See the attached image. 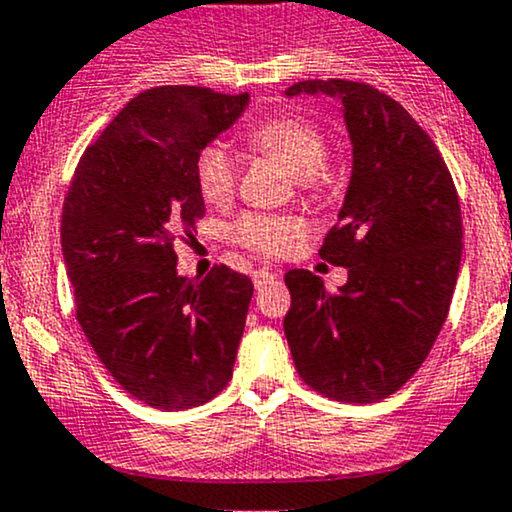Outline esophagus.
I'll return each mask as SVG.
<instances>
[{
	"instance_id": "1",
	"label": "esophagus",
	"mask_w": 512,
	"mask_h": 512,
	"mask_svg": "<svg viewBox=\"0 0 512 512\" xmlns=\"http://www.w3.org/2000/svg\"><path fill=\"white\" fill-rule=\"evenodd\" d=\"M276 279V272H269V269H255V274H252V281H255V289H262V286L272 284Z\"/></svg>"
}]
</instances>
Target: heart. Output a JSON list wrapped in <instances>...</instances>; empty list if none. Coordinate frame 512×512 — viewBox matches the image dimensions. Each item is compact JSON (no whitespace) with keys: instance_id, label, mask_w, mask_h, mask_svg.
Returning <instances> with one entry per match:
<instances>
[{"instance_id":"obj_1","label":"heart","mask_w":512,"mask_h":512,"mask_svg":"<svg viewBox=\"0 0 512 512\" xmlns=\"http://www.w3.org/2000/svg\"><path fill=\"white\" fill-rule=\"evenodd\" d=\"M252 156L281 163L303 187H317L327 163V142L315 125L293 117H274L255 125L245 134ZM195 185L207 204L223 207L236 195L238 161L226 146L207 144L195 158ZM298 226L286 216L243 214L231 226V238L257 255L276 257L289 250Z\"/></svg>"}]
</instances>
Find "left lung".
<instances>
[{"label":"left lung","instance_id":"obj_1","mask_svg":"<svg viewBox=\"0 0 512 512\" xmlns=\"http://www.w3.org/2000/svg\"><path fill=\"white\" fill-rule=\"evenodd\" d=\"M342 98L354 170L339 221L320 248L349 281L284 276L293 363L320 395L370 404L397 392L436 344L462 260V211L438 146L395 98L363 81L308 79L286 96Z\"/></svg>","mask_w":512,"mask_h":512}]
</instances>
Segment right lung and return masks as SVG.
I'll return each mask as SVG.
<instances>
[{
  "mask_svg": "<svg viewBox=\"0 0 512 512\" xmlns=\"http://www.w3.org/2000/svg\"><path fill=\"white\" fill-rule=\"evenodd\" d=\"M248 101L202 86L139 93L86 146L64 197L76 322L115 383L154 409L199 407L233 375L255 286L226 264L178 276L175 243L204 216L197 154Z\"/></svg>",
  "mask_w": 512,
  "mask_h": 512,
  "instance_id": "right-lung-1",
  "label": "right lung"
}]
</instances>
